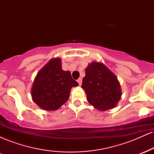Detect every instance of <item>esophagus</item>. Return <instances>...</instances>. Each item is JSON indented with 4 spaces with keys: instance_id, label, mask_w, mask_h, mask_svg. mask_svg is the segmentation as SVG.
I'll list each match as a JSON object with an SVG mask.
<instances>
[{
    "instance_id": "34e87169",
    "label": "esophagus",
    "mask_w": 154,
    "mask_h": 154,
    "mask_svg": "<svg viewBox=\"0 0 154 154\" xmlns=\"http://www.w3.org/2000/svg\"><path fill=\"white\" fill-rule=\"evenodd\" d=\"M77 82L79 83V85H82V78H79L78 79H77Z\"/></svg>"
}]
</instances>
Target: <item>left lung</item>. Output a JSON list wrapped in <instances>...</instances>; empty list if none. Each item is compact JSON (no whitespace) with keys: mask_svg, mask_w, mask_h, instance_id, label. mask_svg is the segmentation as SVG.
<instances>
[{"mask_svg":"<svg viewBox=\"0 0 154 154\" xmlns=\"http://www.w3.org/2000/svg\"><path fill=\"white\" fill-rule=\"evenodd\" d=\"M82 88L88 103L102 111L115 107L122 94L116 76L104 63L98 61L89 63L85 69Z\"/></svg>","mask_w":154,"mask_h":154,"instance_id":"left-lung-1","label":"left lung"}]
</instances>
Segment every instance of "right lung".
<instances>
[{
    "instance_id": "1",
    "label": "right lung",
    "mask_w": 154,
    "mask_h": 154,
    "mask_svg": "<svg viewBox=\"0 0 154 154\" xmlns=\"http://www.w3.org/2000/svg\"><path fill=\"white\" fill-rule=\"evenodd\" d=\"M78 86L71 73L63 71L61 59L53 58L37 74L31 88L32 100L46 111L59 109L69 99L72 88Z\"/></svg>"
}]
</instances>
